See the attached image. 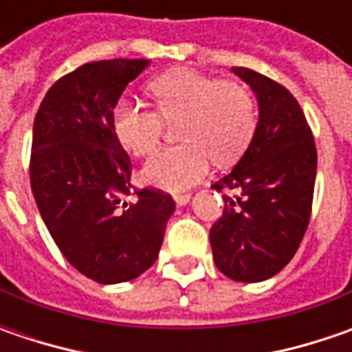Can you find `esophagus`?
I'll list each match as a JSON object with an SVG mask.
<instances>
[{
    "label": "esophagus",
    "mask_w": 352,
    "mask_h": 352,
    "mask_svg": "<svg viewBox=\"0 0 352 352\" xmlns=\"http://www.w3.org/2000/svg\"><path fill=\"white\" fill-rule=\"evenodd\" d=\"M174 201H176V206H186V204H190V194H176L174 196Z\"/></svg>",
    "instance_id": "obj_1"
}]
</instances>
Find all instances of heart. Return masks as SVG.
<instances>
[{"mask_svg": "<svg viewBox=\"0 0 352 352\" xmlns=\"http://www.w3.org/2000/svg\"><path fill=\"white\" fill-rule=\"evenodd\" d=\"M158 109L121 98L113 129L133 155L155 153L164 135V121H180L182 144L158 153L142 168V180L160 190H184L197 184L217 164H231L245 153L256 127L254 100L245 86L211 76L180 70L153 84Z\"/></svg>", "mask_w": 352, "mask_h": 352, "instance_id": "b5f03b06", "label": "heart"}]
</instances>
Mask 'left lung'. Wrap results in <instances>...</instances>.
Returning a JSON list of instances; mask_svg holds the SVG:
<instances>
[{
  "mask_svg": "<svg viewBox=\"0 0 352 352\" xmlns=\"http://www.w3.org/2000/svg\"><path fill=\"white\" fill-rule=\"evenodd\" d=\"M258 102V123L245 155L213 184L223 196V215L210 243L219 272L236 282L278 274L300 247L309 223L318 153L296 98L278 82L249 68H233Z\"/></svg>",
  "mask_w": 352,
  "mask_h": 352,
  "instance_id": "obj_1",
  "label": "left lung"
}]
</instances>
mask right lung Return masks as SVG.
Returning <instances> with one entry per match:
<instances>
[{
	"mask_svg": "<svg viewBox=\"0 0 352 352\" xmlns=\"http://www.w3.org/2000/svg\"><path fill=\"white\" fill-rule=\"evenodd\" d=\"M151 60H98L48 89L33 125L31 188L64 258L100 284L141 276L155 264L176 204L144 188L135 204L131 160L113 129L117 102Z\"/></svg>",
	"mask_w": 352,
	"mask_h": 352,
	"instance_id": "obj_1",
	"label": "right lung"
}]
</instances>
